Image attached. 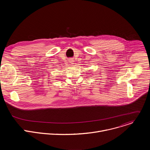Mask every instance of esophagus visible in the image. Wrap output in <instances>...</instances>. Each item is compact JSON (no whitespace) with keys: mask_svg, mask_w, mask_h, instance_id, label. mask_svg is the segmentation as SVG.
<instances>
[{"mask_svg":"<svg viewBox=\"0 0 150 150\" xmlns=\"http://www.w3.org/2000/svg\"><path fill=\"white\" fill-rule=\"evenodd\" d=\"M69 60H70V63H73V60L72 59H71ZM71 64H74V63H71Z\"/></svg>","mask_w":150,"mask_h":150,"instance_id":"esophagus-1","label":"esophagus"}]
</instances>
